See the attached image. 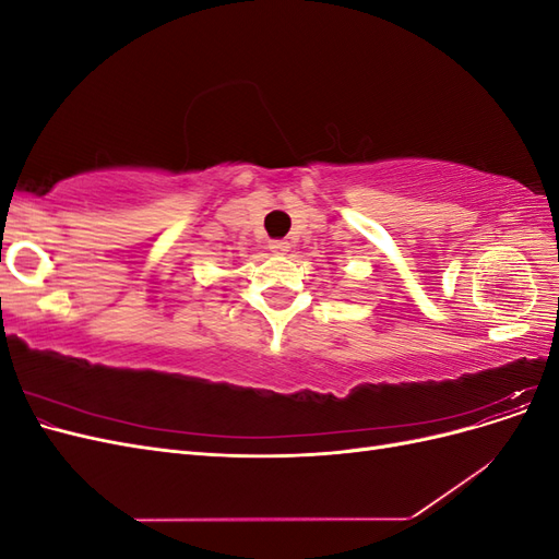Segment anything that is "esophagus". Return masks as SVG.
<instances>
[{"mask_svg":"<svg viewBox=\"0 0 559 559\" xmlns=\"http://www.w3.org/2000/svg\"><path fill=\"white\" fill-rule=\"evenodd\" d=\"M270 251H273V253H286V251H289V242H286V240H270Z\"/></svg>","mask_w":559,"mask_h":559,"instance_id":"obj_1","label":"esophagus"}]
</instances>
